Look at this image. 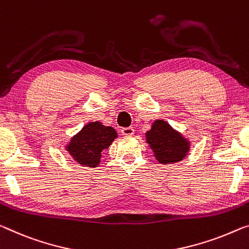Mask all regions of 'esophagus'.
Masks as SVG:
<instances>
[{
	"mask_svg": "<svg viewBox=\"0 0 249 249\" xmlns=\"http://www.w3.org/2000/svg\"><path fill=\"white\" fill-rule=\"evenodd\" d=\"M134 128L133 127H124V128H122V134H123V135H125V136H132L133 134H134Z\"/></svg>",
	"mask_w": 249,
	"mask_h": 249,
	"instance_id": "34e87169",
	"label": "esophagus"
}]
</instances>
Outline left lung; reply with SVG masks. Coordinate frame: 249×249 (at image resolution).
I'll return each instance as SVG.
<instances>
[{"mask_svg":"<svg viewBox=\"0 0 249 249\" xmlns=\"http://www.w3.org/2000/svg\"><path fill=\"white\" fill-rule=\"evenodd\" d=\"M146 143L161 164L177 163L185 159L189 151V142L161 120L154 122L152 128L146 132Z\"/></svg>","mask_w":249,"mask_h":249,"instance_id":"left-lung-1","label":"left lung"}]
</instances>
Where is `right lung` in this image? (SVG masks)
I'll return each instance as SVG.
<instances>
[{
	"instance_id": "right-lung-1",
	"label": "right lung",
	"mask_w": 249,
	"mask_h": 249,
	"mask_svg": "<svg viewBox=\"0 0 249 249\" xmlns=\"http://www.w3.org/2000/svg\"><path fill=\"white\" fill-rule=\"evenodd\" d=\"M116 137L117 133L113 127L104 126L101 122H90L71 139L66 151L83 166L97 167L102 153Z\"/></svg>"
}]
</instances>
